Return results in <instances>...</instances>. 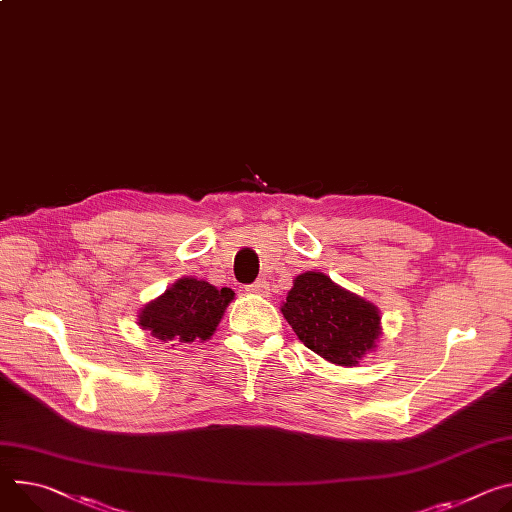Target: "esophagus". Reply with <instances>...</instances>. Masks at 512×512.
I'll return each instance as SVG.
<instances>
[{"label":"esophagus","instance_id":"obj_1","mask_svg":"<svg viewBox=\"0 0 512 512\" xmlns=\"http://www.w3.org/2000/svg\"><path fill=\"white\" fill-rule=\"evenodd\" d=\"M247 292H251V294H259V296H267V292H269V284H267L265 280H257V282H253V284H249V286H247Z\"/></svg>","mask_w":512,"mask_h":512}]
</instances>
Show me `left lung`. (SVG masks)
<instances>
[{"label":"left lung","instance_id":"obj_1","mask_svg":"<svg viewBox=\"0 0 512 512\" xmlns=\"http://www.w3.org/2000/svg\"><path fill=\"white\" fill-rule=\"evenodd\" d=\"M282 312L310 351L337 365H357L380 335L378 308L320 271L296 277Z\"/></svg>","mask_w":512,"mask_h":512}]
</instances>
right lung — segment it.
<instances>
[{
	"instance_id": "right-lung-1",
	"label": "right lung",
	"mask_w": 512,
	"mask_h": 512,
	"mask_svg": "<svg viewBox=\"0 0 512 512\" xmlns=\"http://www.w3.org/2000/svg\"><path fill=\"white\" fill-rule=\"evenodd\" d=\"M232 298H235V292L230 288L216 290L208 282L183 277L161 298L143 308L138 324L161 341H206L214 335Z\"/></svg>"
}]
</instances>
